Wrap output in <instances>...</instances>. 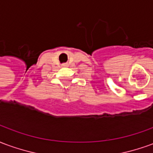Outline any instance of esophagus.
<instances>
[{
  "mask_svg": "<svg viewBox=\"0 0 153 153\" xmlns=\"http://www.w3.org/2000/svg\"><path fill=\"white\" fill-rule=\"evenodd\" d=\"M67 66H68V65H67L66 64H64L63 65V67H67Z\"/></svg>",
  "mask_w": 153,
  "mask_h": 153,
  "instance_id": "34e87169",
  "label": "esophagus"
}]
</instances>
